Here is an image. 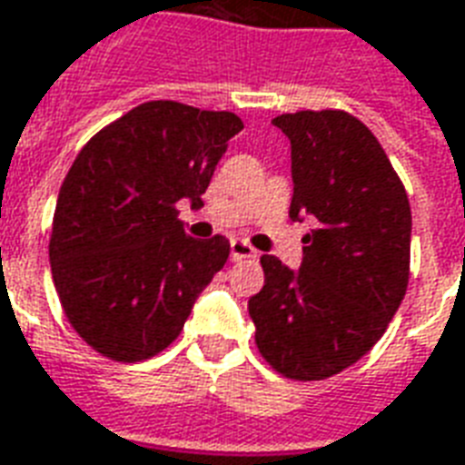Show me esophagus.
<instances>
[{
  "mask_svg": "<svg viewBox=\"0 0 465 465\" xmlns=\"http://www.w3.org/2000/svg\"><path fill=\"white\" fill-rule=\"evenodd\" d=\"M246 258H256V251L251 248V243L241 239L232 241V261H246Z\"/></svg>",
  "mask_w": 465,
  "mask_h": 465,
  "instance_id": "34e87169",
  "label": "esophagus"
}]
</instances>
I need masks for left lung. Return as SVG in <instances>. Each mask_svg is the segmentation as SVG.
<instances>
[{"instance_id":"obj_1","label":"left lung","mask_w":465,"mask_h":465,"mask_svg":"<svg viewBox=\"0 0 465 465\" xmlns=\"http://www.w3.org/2000/svg\"><path fill=\"white\" fill-rule=\"evenodd\" d=\"M290 141V219L312 217L302 263L263 256L248 300L256 343L275 371L324 381L366 356L398 312L410 278L412 212L398 173L366 124L346 112L272 119Z\"/></svg>"}]
</instances>
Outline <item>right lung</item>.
Returning a JSON list of instances; mask_svg holds the SVG:
<instances>
[{"label": "right lung", "instance_id": "1", "mask_svg": "<svg viewBox=\"0 0 465 465\" xmlns=\"http://www.w3.org/2000/svg\"><path fill=\"white\" fill-rule=\"evenodd\" d=\"M232 112L146 102L80 151L53 214L51 271L75 331L102 356L143 361L175 341L229 258V239H194L175 204L202 207Z\"/></svg>", "mask_w": 465, "mask_h": 465}]
</instances>
